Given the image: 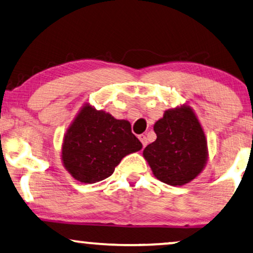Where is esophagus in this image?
<instances>
[{"instance_id": "1", "label": "esophagus", "mask_w": 253, "mask_h": 253, "mask_svg": "<svg viewBox=\"0 0 253 253\" xmlns=\"http://www.w3.org/2000/svg\"><path fill=\"white\" fill-rule=\"evenodd\" d=\"M139 140L141 141V144H143V146L145 147L147 145V138H146V136H145V134H139Z\"/></svg>"}]
</instances>
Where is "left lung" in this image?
<instances>
[{
	"label": "left lung",
	"instance_id": "obj_1",
	"mask_svg": "<svg viewBox=\"0 0 253 253\" xmlns=\"http://www.w3.org/2000/svg\"><path fill=\"white\" fill-rule=\"evenodd\" d=\"M154 132L157 140L147 145L143 154L159 181L183 185L202 172L207 160V141L190 107L166 110L154 124Z\"/></svg>",
	"mask_w": 253,
	"mask_h": 253
}]
</instances>
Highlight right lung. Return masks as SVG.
I'll return each instance as SVG.
<instances>
[{
	"label": "right lung",
	"instance_id": "right-lung-1",
	"mask_svg": "<svg viewBox=\"0 0 253 253\" xmlns=\"http://www.w3.org/2000/svg\"><path fill=\"white\" fill-rule=\"evenodd\" d=\"M141 147L127 121L86 105L65 134L62 160L72 177L92 184L109 177L126 155Z\"/></svg>",
	"mask_w": 253,
	"mask_h": 253
}]
</instances>
